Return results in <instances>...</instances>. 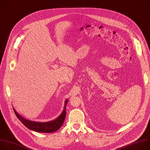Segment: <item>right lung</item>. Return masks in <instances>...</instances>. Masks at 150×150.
I'll list each match as a JSON object with an SVG mask.
<instances>
[{
  "label": "right lung",
  "mask_w": 150,
  "mask_h": 150,
  "mask_svg": "<svg viewBox=\"0 0 150 150\" xmlns=\"http://www.w3.org/2000/svg\"><path fill=\"white\" fill-rule=\"evenodd\" d=\"M68 102V99L65 100L64 103V109L58 117L54 119V120L49 122H36L28 120L22 117L21 115H19L13 108L14 112L16 115L17 117L19 119L20 121L28 129L33 130L34 131L42 132V133H51L55 132L58 129L61 128L63 122L64 121V119L66 117V105Z\"/></svg>",
  "instance_id": "right-lung-1"
}]
</instances>
